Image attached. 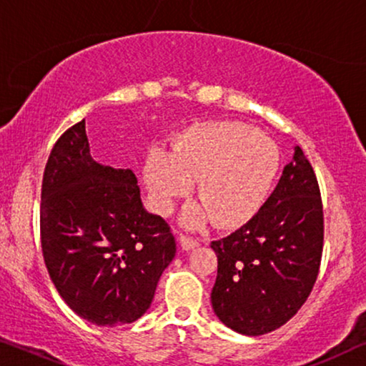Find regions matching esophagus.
<instances>
[{
	"label": "esophagus",
	"mask_w": 366,
	"mask_h": 366,
	"mask_svg": "<svg viewBox=\"0 0 366 366\" xmlns=\"http://www.w3.org/2000/svg\"><path fill=\"white\" fill-rule=\"evenodd\" d=\"M179 241H180V246H182V249H186V251H189V249H194V247L196 246H199V241L196 239V237H191V236H180L179 237Z\"/></svg>",
	"instance_id": "1"
}]
</instances>
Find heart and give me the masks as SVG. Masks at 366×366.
<instances>
[{"label":"heart","mask_w":366,"mask_h":366,"mask_svg":"<svg viewBox=\"0 0 366 366\" xmlns=\"http://www.w3.org/2000/svg\"><path fill=\"white\" fill-rule=\"evenodd\" d=\"M280 170L274 142L241 122H207L194 125L172 145V152L154 149L144 167V180L155 211L167 214L179 197L191 191L201 204L182 214L196 227L211 216L221 227L247 221L261 204Z\"/></svg>","instance_id":"b5f03b06"}]
</instances>
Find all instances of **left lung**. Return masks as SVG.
<instances>
[{
    "label": "left lung",
    "instance_id": "left-lung-1",
    "mask_svg": "<svg viewBox=\"0 0 366 366\" xmlns=\"http://www.w3.org/2000/svg\"><path fill=\"white\" fill-rule=\"evenodd\" d=\"M323 236L318 179L296 145L259 211L211 242L217 256L211 301L219 320L237 333L257 336L293 318L318 277Z\"/></svg>",
    "mask_w": 366,
    "mask_h": 366
}]
</instances>
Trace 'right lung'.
I'll list each match as a JSON object with an SVG mask.
<instances>
[{"label":"right lung","instance_id":"add662e5","mask_svg":"<svg viewBox=\"0 0 366 366\" xmlns=\"http://www.w3.org/2000/svg\"><path fill=\"white\" fill-rule=\"evenodd\" d=\"M40 239L58 295L99 326L139 320L175 256L170 226L144 211L132 170L92 159L85 119L60 135L46 160Z\"/></svg>","mask_w":366,"mask_h":366}]
</instances>
